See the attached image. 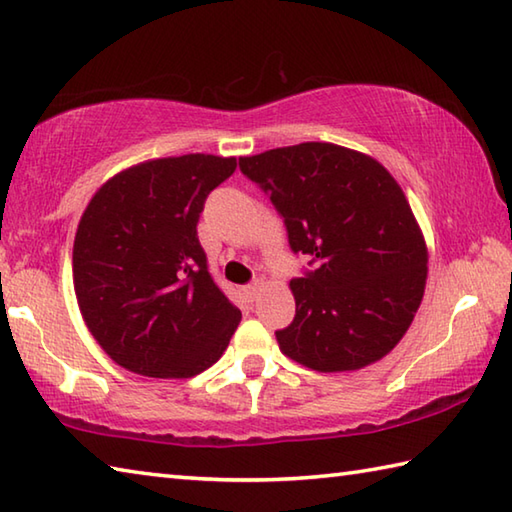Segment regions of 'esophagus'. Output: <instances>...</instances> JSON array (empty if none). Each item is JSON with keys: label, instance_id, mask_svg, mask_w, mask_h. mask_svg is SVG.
<instances>
[{"label": "esophagus", "instance_id": "esophagus-1", "mask_svg": "<svg viewBox=\"0 0 512 512\" xmlns=\"http://www.w3.org/2000/svg\"><path fill=\"white\" fill-rule=\"evenodd\" d=\"M262 290H264V282H262V279H257V282L246 286V295H248L250 299H257L259 295H262Z\"/></svg>", "mask_w": 512, "mask_h": 512}]
</instances>
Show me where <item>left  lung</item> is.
I'll list each match as a JSON object with an SVG mask.
<instances>
[{
	"instance_id": "obj_1",
	"label": "left lung",
	"mask_w": 512,
	"mask_h": 512,
	"mask_svg": "<svg viewBox=\"0 0 512 512\" xmlns=\"http://www.w3.org/2000/svg\"><path fill=\"white\" fill-rule=\"evenodd\" d=\"M284 217L310 270L290 282L295 319L277 330L282 353L319 373L377 362L422 304L428 248L395 177L357 150L304 142L239 157Z\"/></svg>"
}]
</instances>
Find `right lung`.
I'll list each match as a JSON object with an SVG mask.
<instances>
[{"mask_svg": "<svg viewBox=\"0 0 512 512\" xmlns=\"http://www.w3.org/2000/svg\"><path fill=\"white\" fill-rule=\"evenodd\" d=\"M235 157L190 153L130 166L79 219L73 284L90 335L130 373L184 379L213 366L242 313L208 273L197 239Z\"/></svg>", "mask_w": 512, "mask_h": 512, "instance_id": "obj_1", "label": "right lung"}]
</instances>
